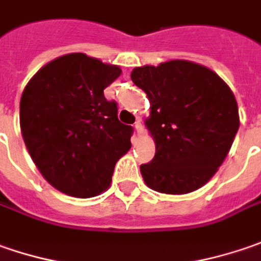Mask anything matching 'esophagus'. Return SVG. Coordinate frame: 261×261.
Masks as SVG:
<instances>
[{
  "instance_id": "esophagus-1",
  "label": "esophagus",
  "mask_w": 261,
  "mask_h": 261,
  "mask_svg": "<svg viewBox=\"0 0 261 261\" xmlns=\"http://www.w3.org/2000/svg\"><path fill=\"white\" fill-rule=\"evenodd\" d=\"M134 128H136V133L139 134V136H142L143 134V124L140 119H137L136 121V124H134Z\"/></svg>"
}]
</instances>
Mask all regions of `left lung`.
I'll list each match as a JSON object with an SVG mask.
<instances>
[{"label":"left lung","instance_id":"8db88e82","mask_svg":"<svg viewBox=\"0 0 261 261\" xmlns=\"http://www.w3.org/2000/svg\"><path fill=\"white\" fill-rule=\"evenodd\" d=\"M131 80L150 102L144 124L156 153L140 166L146 186L174 196L201 188L223 164L240 127L232 90L213 70L187 60L136 67Z\"/></svg>","mask_w":261,"mask_h":261}]
</instances>
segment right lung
<instances>
[{
  "label": "right lung",
  "instance_id": "obj_1",
  "mask_svg": "<svg viewBox=\"0 0 261 261\" xmlns=\"http://www.w3.org/2000/svg\"><path fill=\"white\" fill-rule=\"evenodd\" d=\"M121 68L83 52L45 64L23 90L20 130L42 176L67 196L107 191L115 164L131 147L133 128L119 122L103 90Z\"/></svg>",
  "mask_w": 261,
  "mask_h": 261
}]
</instances>
